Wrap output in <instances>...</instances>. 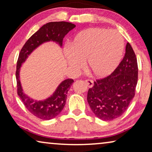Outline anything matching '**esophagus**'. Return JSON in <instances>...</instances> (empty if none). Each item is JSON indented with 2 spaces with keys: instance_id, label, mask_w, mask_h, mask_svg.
Returning a JSON list of instances; mask_svg holds the SVG:
<instances>
[{
  "instance_id": "obj_1",
  "label": "esophagus",
  "mask_w": 152,
  "mask_h": 152,
  "mask_svg": "<svg viewBox=\"0 0 152 152\" xmlns=\"http://www.w3.org/2000/svg\"><path fill=\"white\" fill-rule=\"evenodd\" d=\"M84 82L86 83L87 86L89 88H92V87L94 86V83H93V81H92L91 80H86L84 81Z\"/></svg>"
}]
</instances>
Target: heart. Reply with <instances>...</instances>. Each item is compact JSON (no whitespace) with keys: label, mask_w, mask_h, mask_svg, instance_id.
Wrapping results in <instances>:
<instances>
[{"label":"heart","mask_w":152,"mask_h":152,"mask_svg":"<svg viewBox=\"0 0 152 152\" xmlns=\"http://www.w3.org/2000/svg\"><path fill=\"white\" fill-rule=\"evenodd\" d=\"M124 48L123 39L118 32L91 28L75 36L70 48L64 50V55L68 66L75 71L83 69L87 61L95 76L104 77L118 66Z\"/></svg>","instance_id":"heart-1"}]
</instances>
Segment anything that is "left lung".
Returning a JSON list of instances; mask_svg holds the SVG:
<instances>
[{
	"mask_svg": "<svg viewBox=\"0 0 152 152\" xmlns=\"http://www.w3.org/2000/svg\"><path fill=\"white\" fill-rule=\"evenodd\" d=\"M138 71L136 55L127 43L125 55L116 69L107 77L95 81L88 89L87 101L97 118L110 121L126 111L135 95Z\"/></svg>",
	"mask_w": 152,
	"mask_h": 152,
	"instance_id": "left-lung-1",
	"label": "left lung"
}]
</instances>
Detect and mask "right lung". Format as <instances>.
Instances as JSON below:
<instances>
[{"instance_id": "add662e5", "label": "right lung", "mask_w": 152, "mask_h": 152, "mask_svg": "<svg viewBox=\"0 0 152 152\" xmlns=\"http://www.w3.org/2000/svg\"><path fill=\"white\" fill-rule=\"evenodd\" d=\"M75 28V25L68 22L48 23L26 41L19 53L16 72L17 93L27 109L32 115L41 120H51L61 113L66 104L68 91L74 80L72 79L64 80L59 84L53 95L43 100H36L29 97L23 90L20 81V70L22 64L26 61L35 49L43 43L53 41L61 47L64 37Z\"/></svg>"}]
</instances>
